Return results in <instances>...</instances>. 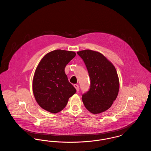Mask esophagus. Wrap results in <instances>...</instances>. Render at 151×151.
<instances>
[{
    "label": "esophagus",
    "instance_id": "34e87169",
    "mask_svg": "<svg viewBox=\"0 0 151 151\" xmlns=\"http://www.w3.org/2000/svg\"><path fill=\"white\" fill-rule=\"evenodd\" d=\"M73 86L74 87L76 88V91L77 92H79V86L78 84H74L73 85Z\"/></svg>",
    "mask_w": 151,
    "mask_h": 151
}]
</instances>
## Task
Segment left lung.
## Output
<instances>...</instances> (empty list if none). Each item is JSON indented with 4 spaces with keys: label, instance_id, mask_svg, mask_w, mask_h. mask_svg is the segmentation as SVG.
I'll use <instances>...</instances> for the list:
<instances>
[{
    "label": "left lung",
    "instance_id": "1",
    "mask_svg": "<svg viewBox=\"0 0 151 151\" xmlns=\"http://www.w3.org/2000/svg\"><path fill=\"white\" fill-rule=\"evenodd\" d=\"M86 65L91 80L90 88L82 94L86 109L96 114L111 107L119 88L115 67L99 52L85 50L77 52Z\"/></svg>",
    "mask_w": 151,
    "mask_h": 151
}]
</instances>
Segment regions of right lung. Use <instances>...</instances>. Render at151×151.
<instances>
[{
    "mask_svg": "<svg viewBox=\"0 0 151 151\" xmlns=\"http://www.w3.org/2000/svg\"><path fill=\"white\" fill-rule=\"evenodd\" d=\"M76 53L56 50L44 56L38 65L33 80V92L41 108L57 113L66 106L76 90L68 81L65 68Z\"/></svg>",
    "mask_w": 151,
    "mask_h": 151,
    "instance_id": "1",
    "label": "right lung"
}]
</instances>
